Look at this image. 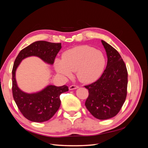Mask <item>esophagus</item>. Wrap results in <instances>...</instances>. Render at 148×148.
Returning a JSON list of instances; mask_svg holds the SVG:
<instances>
[{"label":"esophagus","instance_id":"34e87169","mask_svg":"<svg viewBox=\"0 0 148 148\" xmlns=\"http://www.w3.org/2000/svg\"><path fill=\"white\" fill-rule=\"evenodd\" d=\"M78 86L77 85H75V84H73V85H71V86H69V89L70 90H73V89H77L78 88Z\"/></svg>","mask_w":148,"mask_h":148}]
</instances>
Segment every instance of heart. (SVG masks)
<instances>
[{
	"label": "heart",
	"mask_w": 148,
	"mask_h": 148,
	"mask_svg": "<svg viewBox=\"0 0 148 148\" xmlns=\"http://www.w3.org/2000/svg\"><path fill=\"white\" fill-rule=\"evenodd\" d=\"M106 64L102 52L88 46H81L66 51L62 59H56L55 67L57 72L64 77H70L77 71L80 81L91 83L101 77Z\"/></svg>",
	"instance_id": "obj_1"
}]
</instances>
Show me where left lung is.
Listing matches in <instances>:
<instances>
[{
    "instance_id": "left-lung-1",
    "label": "left lung",
    "mask_w": 148,
    "mask_h": 148,
    "mask_svg": "<svg viewBox=\"0 0 148 148\" xmlns=\"http://www.w3.org/2000/svg\"><path fill=\"white\" fill-rule=\"evenodd\" d=\"M101 42L107 53V66L97 81L84 86L89 92L85 106L95 118L106 120L119 112L126 99L128 72L117 51L103 40Z\"/></svg>"
}]
</instances>
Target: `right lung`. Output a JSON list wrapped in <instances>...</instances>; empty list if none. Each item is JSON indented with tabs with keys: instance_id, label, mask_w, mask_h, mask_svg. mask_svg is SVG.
Listing matches in <instances>:
<instances>
[{
	"instance_id": "right-lung-1",
	"label": "right lung",
	"mask_w": 148,
	"mask_h": 148,
	"mask_svg": "<svg viewBox=\"0 0 148 148\" xmlns=\"http://www.w3.org/2000/svg\"><path fill=\"white\" fill-rule=\"evenodd\" d=\"M61 48V43L36 41L22 49L14 62L12 69L13 97L21 113L31 122H43L51 119L60 107V95L68 91L69 87L66 85L59 87L49 85L40 92L26 93L17 86L16 70L21 60L29 56H37L47 64H53Z\"/></svg>"
}]
</instances>
